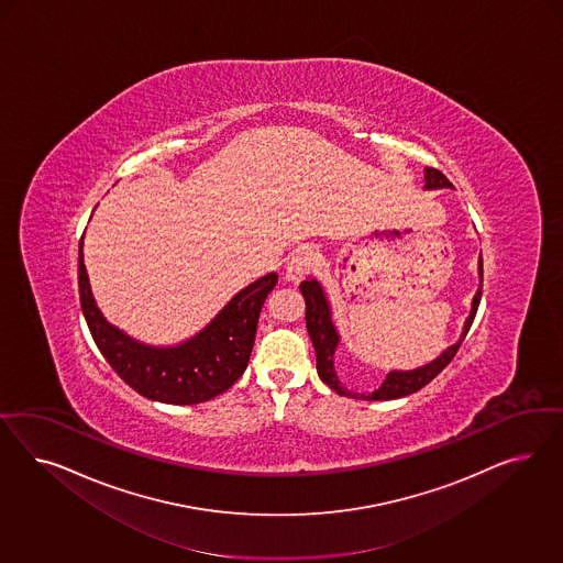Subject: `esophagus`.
<instances>
[{"mask_svg": "<svg viewBox=\"0 0 563 563\" xmlns=\"http://www.w3.org/2000/svg\"><path fill=\"white\" fill-rule=\"evenodd\" d=\"M318 264V252L311 245L299 247L287 264V278L290 283H299L307 273L313 271V266Z\"/></svg>", "mask_w": 563, "mask_h": 563, "instance_id": "34e87169", "label": "esophagus"}]
</instances>
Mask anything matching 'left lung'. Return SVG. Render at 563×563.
<instances>
[{
	"instance_id": "8db88e82",
	"label": "left lung",
	"mask_w": 563,
	"mask_h": 563,
	"mask_svg": "<svg viewBox=\"0 0 563 563\" xmlns=\"http://www.w3.org/2000/svg\"><path fill=\"white\" fill-rule=\"evenodd\" d=\"M426 188H452V184L448 181V177L443 175L442 170L427 167ZM478 274H481V283H483V262H478ZM299 289L306 297L307 332H309V339H311L313 349H316L318 375L322 377L325 386H330L334 393L341 394V396H355L342 386L339 375L334 372V351L339 346V334H336L332 320H330V307L325 301L324 290L318 285V280H303ZM481 292H483V289H478L475 299H473V311H471V316L464 324L461 341L452 344L442 357L431 361L426 367H419V369H412V372H393V374H388L386 382L379 386V390L367 394V396L363 394V400H393V398H400V396H409V394L417 393V390L427 386L459 353L462 341H464L466 332L471 330V324L477 316Z\"/></svg>"
}]
</instances>
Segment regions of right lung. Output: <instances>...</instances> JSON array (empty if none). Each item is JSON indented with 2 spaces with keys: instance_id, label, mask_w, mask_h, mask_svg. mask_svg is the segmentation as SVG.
Here are the masks:
<instances>
[{
  "instance_id": "right-lung-1",
  "label": "right lung",
  "mask_w": 563,
  "mask_h": 563,
  "mask_svg": "<svg viewBox=\"0 0 563 563\" xmlns=\"http://www.w3.org/2000/svg\"><path fill=\"white\" fill-rule=\"evenodd\" d=\"M276 283L278 274L262 276L238 292L198 336L173 349H153L104 322L88 285L82 241L78 247L80 306L102 357L130 388L167 405L206 402L238 382L250 363L260 311Z\"/></svg>"
}]
</instances>
